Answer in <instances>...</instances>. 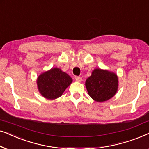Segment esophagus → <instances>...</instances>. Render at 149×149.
<instances>
[{"instance_id": "esophagus-1", "label": "esophagus", "mask_w": 149, "mask_h": 149, "mask_svg": "<svg viewBox=\"0 0 149 149\" xmlns=\"http://www.w3.org/2000/svg\"><path fill=\"white\" fill-rule=\"evenodd\" d=\"M74 79H75V81H78V82H81V81H82V77H74Z\"/></svg>"}]
</instances>
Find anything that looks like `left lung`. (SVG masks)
Returning a JSON list of instances; mask_svg holds the SVG:
<instances>
[{
    "mask_svg": "<svg viewBox=\"0 0 149 149\" xmlns=\"http://www.w3.org/2000/svg\"><path fill=\"white\" fill-rule=\"evenodd\" d=\"M89 96L96 102L107 101L113 97L118 89V77L115 73L100 68L94 69L85 81Z\"/></svg>",
    "mask_w": 149,
    "mask_h": 149,
    "instance_id": "8db88e82",
    "label": "left lung"
}]
</instances>
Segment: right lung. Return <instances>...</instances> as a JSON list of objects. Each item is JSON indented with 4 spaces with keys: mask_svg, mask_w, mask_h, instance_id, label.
I'll use <instances>...</instances> for the list:
<instances>
[{
    "mask_svg": "<svg viewBox=\"0 0 149 149\" xmlns=\"http://www.w3.org/2000/svg\"><path fill=\"white\" fill-rule=\"evenodd\" d=\"M72 82V78L58 68L42 73L36 80L40 93L48 100L60 97Z\"/></svg>",
    "mask_w": 149,
    "mask_h": 149,
    "instance_id": "add662e5",
    "label": "right lung"
}]
</instances>
